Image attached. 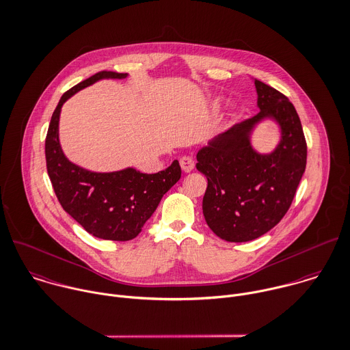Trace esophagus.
Here are the masks:
<instances>
[{
	"instance_id": "1",
	"label": "esophagus",
	"mask_w": 350,
	"mask_h": 350,
	"mask_svg": "<svg viewBox=\"0 0 350 350\" xmlns=\"http://www.w3.org/2000/svg\"><path fill=\"white\" fill-rule=\"evenodd\" d=\"M180 165H181V169H183L185 173H189V172H192L193 167H195V161H193V158H191V157H183V158L180 159Z\"/></svg>"
}]
</instances>
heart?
Masks as SVG:
<instances>
[{"label":"heart","instance_id":"1","mask_svg":"<svg viewBox=\"0 0 350 350\" xmlns=\"http://www.w3.org/2000/svg\"><path fill=\"white\" fill-rule=\"evenodd\" d=\"M219 103H221V100H219V99H217V100L214 102V106H215V107H218V106H219Z\"/></svg>","mask_w":350,"mask_h":350}]
</instances>
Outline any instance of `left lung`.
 Returning <instances> with one entry per match:
<instances>
[{
	"instance_id": "1",
	"label": "left lung",
	"mask_w": 350,
	"mask_h": 350,
	"mask_svg": "<svg viewBox=\"0 0 350 350\" xmlns=\"http://www.w3.org/2000/svg\"><path fill=\"white\" fill-rule=\"evenodd\" d=\"M259 113L218 135L198 151L196 169L207 177L203 215L222 240L245 243L271 230L289 210L307 165V143L289 99L255 79ZM275 120L278 147L260 154L250 137L256 125Z\"/></svg>"
}]
</instances>
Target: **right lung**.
I'll list each match as a JSON object with an SVG mask.
<instances>
[{
	"label": "right lung",
	"instance_id": "obj_1",
	"mask_svg": "<svg viewBox=\"0 0 350 350\" xmlns=\"http://www.w3.org/2000/svg\"><path fill=\"white\" fill-rule=\"evenodd\" d=\"M128 73L102 70L68 90L59 99L44 142L46 166L62 208L90 234L113 241L135 239L157 210L162 196L180 180L178 161L155 174L133 167L96 173L72 163L58 139L62 105L77 91L102 79H125Z\"/></svg>",
	"mask_w": 350,
	"mask_h": 350
}]
</instances>
